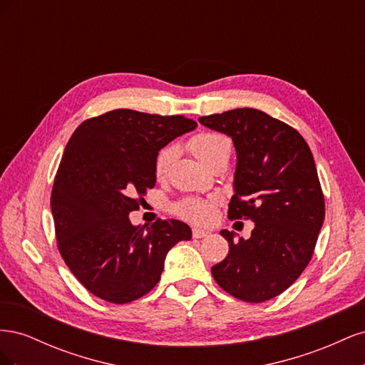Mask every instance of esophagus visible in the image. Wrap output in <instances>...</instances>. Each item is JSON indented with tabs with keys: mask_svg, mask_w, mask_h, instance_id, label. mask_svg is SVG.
<instances>
[{
	"mask_svg": "<svg viewBox=\"0 0 365 365\" xmlns=\"http://www.w3.org/2000/svg\"><path fill=\"white\" fill-rule=\"evenodd\" d=\"M192 236H193L195 239H202V237H207V236H208V231H204V230H200V228H193Z\"/></svg>",
	"mask_w": 365,
	"mask_h": 365,
	"instance_id": "1",
	"label": "esophagus"
}]
</instances>
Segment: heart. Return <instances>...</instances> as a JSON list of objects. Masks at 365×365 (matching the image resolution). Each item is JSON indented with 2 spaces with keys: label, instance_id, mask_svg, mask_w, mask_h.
Segmentation results:
<instances>
[{
  "label": "heart",
  "instance_id": "1",
  "mask_svg": "<svg viewBox=\"0 0 365 365\" xmlns=\"http://www.w3.org/2000/svg\"><path fill=\"white\" fill-rule=\"evenodd\" d=\"M187 148L207 168L220 160L228 161L231 153L230 140L225 135L219 134V132H200V134L193 135L187 141ZM173 155L175 149L172 146H165L157 153L155 164H153V173H155L157 178H163L168 173ZM216 197L192 196L176 202L173 205V212L176 216L189 220L192 224L208 225L216 217Z\"/></svg>",
  "mask_w": 365,
  "mask_h": 365
}]
</instances>
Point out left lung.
Returning a JSON list of instances; mask_svg holds the SVG:
<instances>
[{"label":"left lung","instance_id":"left-lung-1","mask_svg":"<svg viewBox=\"0 0 365 365\" xmlns=\"http://www.w3.org/2000/svg\"><path fill=\"white\" fill-rule=\"evenodd\" d=\"M233 138L237 152L230 219L252 220L251 237L220 231L228 256L212 268L216 283L247 303L277 297L312 259L324 220V195L300 132L259 109L237 108L200 117Z\"/></svg>","mask_w":365,"mask_h":365}]
</instances>
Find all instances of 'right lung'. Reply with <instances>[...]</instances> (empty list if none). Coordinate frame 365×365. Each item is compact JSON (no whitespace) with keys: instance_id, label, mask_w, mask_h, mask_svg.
<instances>
[{"instance_id":"add662e5","label":"right lung","mask_w":365,"mask_h":365,"mask_svg":"<svg viewBox=\"0 0 365 365\" xmlns=\"http://www.w3.org/2000/svg\"><path fill=\"white\" fill-rule=\"evenodd\" d=\"M195 128L184 115L114 109L73 132L54 176L51 213L63 262L96 297L138 300L160 282L169 250L192 239L181 220L134 227L129 213L155 185L158 150Z\"/></svg>"}]
</instances>
